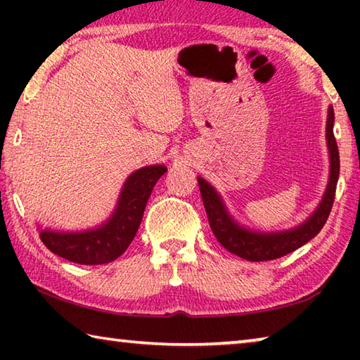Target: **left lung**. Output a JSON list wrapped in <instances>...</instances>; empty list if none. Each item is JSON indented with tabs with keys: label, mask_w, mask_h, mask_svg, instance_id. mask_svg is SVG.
<instances>
[{
	"label": "left lung",
	"mask_w": 360,
	"mask_h": 360,
	"mask_svg": "<svg viewBox=\"0 0 360 360\" xmlns=\"http://www.w3.org/2000/svg\"><path fill=\"white\" fill-rule=\"evenodd\" d=\"M167 168L144 167L131 173L122 188L114 214L100 227L84 231L41 230L39 238L49 251L76 264H108L125 252L141 224L146 203Z\"/></svg>",
	"instance_id": "obj_1"
}]
</instances>
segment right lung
Listing matches in <instances>:
<instances>
[{"label":"right lung","mask_w":360,"mask_h":360,"mask_svg":"<svg viewBox=\"0 0 360 360\" xmlns=\"http://www.w3.org/2000/svg\"><path fill=\"white\" fill-rule=\"evenodd\" d=\"M333 109H330L327 119V146L328 152H330V179H328L326 195L318 206V210L313 212V216L294 230L271 235L248 233V231L241 230L238 225L231 221L214 187L208 184L205 179L198 178L200 193H202L210 227L225 249H229L231 254H236L251 262L271 260L295 251V249L303 246L304 243H308L313 236L319 233L321 229L324 227L328 214H330L340 174V154L337 141H335L333 136Z\"/></svg>","instance_id":"obj_1"}]
</instances>
